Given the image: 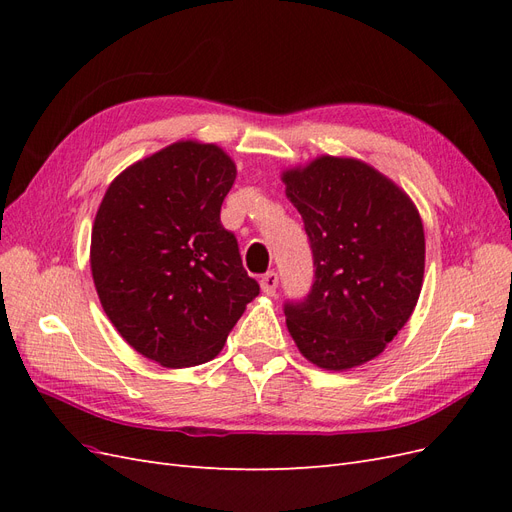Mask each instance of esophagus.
Here are the masks:
<instances>
[{"instance_id":"34e87169","label":"esophagus","mask_w":512,"mask_h":512,"mask_svg":"<svg viewBox=\"0 0 512 512\" xmlns=\"http://www.w3.org/2000/svg\"><path fill=\"white\" fill-rule=\"evenodd\" d=\"M277 284H280V277H277L275 271H267L265 275L260 277V288H262V292H265V294H273Z\"/></svg>"}]
</instances>
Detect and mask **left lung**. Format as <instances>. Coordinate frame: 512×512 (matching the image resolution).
Returning <instances> with one entry per match:
<instances>
[{"instance_id": "8db88e82", "label": "left lung", "mask_w": 512, "mask_h": 512, "mask_svg": "<svg viewBox=\"0 0 512 512\" xmlns=\"http://www.w3.org/2000/svg\"><path fill=\"white\" fill-rule=\"evenodd\" d=\"M282 179L316 269L307 297L284 303L288 331L322 369L363 365L401 331L421 294V215L406 192L359 160L322 156Z\"/></svg>"}]
</instances>
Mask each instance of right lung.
<instances>
[{
  "mask_svg": "<svg viewBox=\"0 0 512 512\" xmlns=\"http://www.w3.org/2000/svg\"><path fill=\"white\" fill-rule=\"evenodd\" d=\"M237 168L215 145L183 141L108 185L91 230V275L108 320L164 367L211 361L260 286L220 209Z\"/></svg>",
  "mask_w": 512,
  "mask_h": 512,
  "instance_id": "1",
  "label": "right lung"
}]
</instances>
